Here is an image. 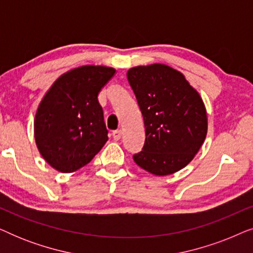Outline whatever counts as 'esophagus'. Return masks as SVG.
Listing matches in <instances>:
<instances>
[{
	"label": "esophagus",
	"instance_id": "1",
	"mask_svg": "<svg viewBox=\"0 0 253 253\" xmlns=\"http://www.w3.org/2000/svg\"><path fill=\"white\" fill-rule=\"evenodd\" d=\"M121 137H122V131H121V130L113 131V138H114V140H120Z\"/></svg>",
	"mask_w": 253,
	"mask_h": 253
}]
</instances>
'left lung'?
Segmentation results:
<instances>
[{
	"label": "left lung",
	"instance_id": "left-lung-1",
	"mask_svg": "<svg viewBox=\"0 0 253 253\" xmlns=\"http://www.w3.org/2000/svg\"><path fill=\"white\" fill-rule=\"evenodd\" d=\"M126 76L146 133L143 151L133 155L134 162L155 176L181 170L198 153L207 134L202 96L182 72L166 64L131 68Z\"/></svg>",
	"mask_w": 253,
	"mask_h": 253
}]
</instances>
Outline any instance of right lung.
Masks as SVG:
<instances>
[{
    "instance_id": "1",
    "label": "right lung",
    "mask_w": 253,
    "mask_h": 253,
    "mask_svg": "<svg viewBox=\"0 0 253 253\" xmlns=\"http://www.w3.org/2000/svg\"><path fill=\"white\" fill-rule=\"evenodd\" d=\"M116 70L83 65L61 75L38 106L34 138L40 154L61 172L87 165L108 140L98 95Z\"/></svg>"
}]
</instances>
